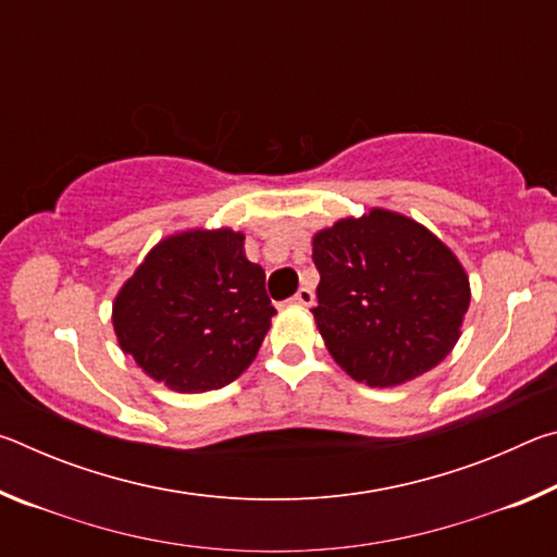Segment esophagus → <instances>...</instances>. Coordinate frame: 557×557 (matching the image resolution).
Wrapping results in <instances>:
<instances>
[{
    "mask_svg": "<svg viewBox=\"0 0 557 557\" xmlns=\"http://www.w3.org/2000/svg\"><path fill=\"white\" fill-rule=\"evenodd\" d=\"M289 301H292V305H297V307H312L314 305V292L309 287H299L297 295L292 297Z\"/></svg>",
    "mask_w": 557,
    "mask_h": 557,
    "instance_id": "34e87169",
    "label": "esophagus"
}]
</instances>
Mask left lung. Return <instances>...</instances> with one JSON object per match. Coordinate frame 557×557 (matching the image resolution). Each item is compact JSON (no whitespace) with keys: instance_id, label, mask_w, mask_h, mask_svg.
<instances>
[{"instance_id":"8db88e82","label":"left lung","mask_w":557,"mask_h":557,"mask_svg":"<svg viewBox=\"0 0 557 557\" xmlns=\"http://www.w3.org/2000/svg\"><path fill=\"white\" fill-rule=\"evenodd\" d=\"M312 309L334 361L354 381L393 388L435 369L455 348L469 277L425 225L388 209L336 221L312 238Z\"/></svg>"}]
</instances>
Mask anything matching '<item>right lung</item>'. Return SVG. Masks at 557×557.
Segmentation results:
<instances>
[{
  "label": "right lung",
  "instance_id": "right-lung-1",
  "mask_svg": "<svg viewBox=\"0 0 557 557\" xmlns=\"http://www.w3.org/2000/svg\"><path fill=\"white\" fill-rule=\"evenodd\" d=\"M243 243L231 228L166 235L112 301L120 348L169 391L223 388L256 361L277 309Z\"/></svg>",
  "mask_w": 557,
  "mask_h": 557
}]
</instances>
